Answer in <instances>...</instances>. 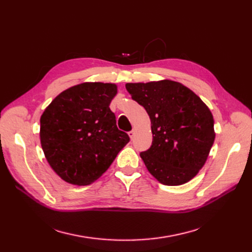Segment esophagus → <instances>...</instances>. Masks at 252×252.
Masks as SVG:
<instances>
[{
  "label": "esophagus",
  "mask_w": 252,
  "mask_h": 252,
  "mask_svg": "<svg viewBox=\"0 0 252 252\" xmlns=\"http://www.w3.org/2000/svg\"><path fill=\"white\" fill-rule=\"evenodd\" d=\"M128 134H129V136H130V139L132 140V139L134 138V134H135V130H134V129H132L131 131H129Z\"/></svg>",
  "instance_id": "esophagus-1"
}]
</instances>
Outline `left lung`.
Returning <instances> with one entry per match:
<instances>
[{
	"mask_svg": "<svg viewBox=\"0 0 252 252\" xmlns=\"http://www.w3.org/2000/svg\"><path fill=\"white\" fill-rule=\"evenodd\" d=\"M126 89L151 121L152 144L140 154L148 171L168 186L193 179L216 138L209 108L193 91L170 80L127 83Z\"/></svg>",
	"mask_w": 252,
	"mask_h": 252,
	"instance_id": "8db88e82",
	"label": "left lung"
}]
</instances>
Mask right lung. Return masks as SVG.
Masks as SVG:
<instances>
[{"label": "right lung", "mask_w": 252, "mask_h": 252, "mask_svg": "<svg viewBox=\"0 0 252 252\" xmlns=\"http://www.w3.org/2000/svg\"><path fill=\"white\" fill-rule=\"evenodd\" d=\"M117 94L110 83H82L61 93L43 112L42 149L59 177L88 185L109 168L129 142L117 127L109 105Z\"/></svg>", "instance_id": "add662e5"}]
</instances>
